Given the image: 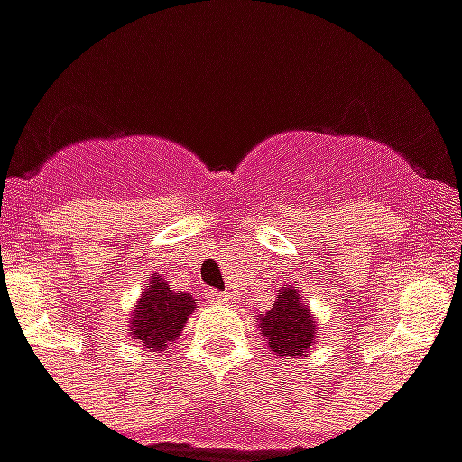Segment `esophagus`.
<instances>
[{
    "label": "esophagus",
    "mask_w": 462,
    "mask_h": 462,
    "mask_svg": "<svg viewBox=\"0 0 462 462\" xmlns=\"http://www.w3.org/2000/svg\"><path fill=\"white\" fill-rule=\"evenodd\" d=\"M208 300L215 301V304H225V301H230V294L220 290H208Z\"/></svg>",
    "instance_id": "34e87169"
}]
</instances>
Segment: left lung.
Listing matches in <instances>:
<instances>
[{
	"instance_id": "left-lung-1",
	"label": "left lung",
	"mask_w": 462,
	"mask_h": 462,
	"mask_svg": "<svg viewBox=\"0 0 462 462\" xmlns=\"http://www.w3.org/2000/svg\"><path fill=\"white\" fill-rule=\"evenodd\" d=\"M317 324L311 319L307 304H301L297 290H284L277 294V301L267 314L260 317V331L270 341L274 354L280 356H301L314 344Z\"/></svg>"
}]
</instances>
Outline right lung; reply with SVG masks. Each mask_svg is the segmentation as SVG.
<instances>
[{
  "mask_svg": "<svg viewBox=\"0 0 462 462\" xmlns=\"http://www.w3.org/2000/svg\"><path fill=\"white\" fill-rule=\"evenodd\" d=\"M192 310L195 300L190 294H178L165 282L152 277L151 287L143 291L141 301L133 311L131 334L143 341V346L161 351L168 346V341H175Z\"/></svg>",
  "mask_w": 462,
  "mask_h": 462,
  "instance_id": "add662e5",
  "label": "right lung"
}]
</instances>
